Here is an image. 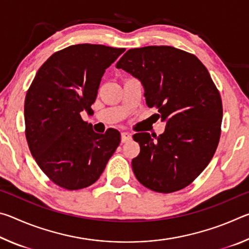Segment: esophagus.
Wrapping results in <instances>:
<instances>
[{
  "label": "esophagus",
  "mask_w": 249,
  "mask_h": 249,
  "mask_svg": "<svg viewBox=\"0 0 249 249\" xmlns=\"http://www.w3.org/2000/svg\"><path fill=\"white\" fill-rule=\"evenodd\" d=\"M130 138H132V134L128 133V132H122L121 133V140H122V142H125L129 141Z\"/></svg>",
  "instance_id": "obj_1"
}]
</instances>
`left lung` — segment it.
<instances>
[{"instance_id":"8db88e82","label":"left lung","mask_w":249,"mask_h":249,"mask_svg":"<svg viewBox=\"0 0 249 249\" xmlns=\"http://www.w3.org/2000/svg\"><path fill=\"white\" fill-rule=\"evenodd\" d=\"M116 68L142 82L146 103L166 122L158 137L137 133L141 153L132 160L137 180L150 190L171 193L190 184L212 159L221 135V95L195 54L171 46L129 49Z\"/></svg>"}]
</instances>
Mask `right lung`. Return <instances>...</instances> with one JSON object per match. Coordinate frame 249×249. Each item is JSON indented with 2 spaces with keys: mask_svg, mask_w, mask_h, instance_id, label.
I'll list each match as a JSON object with an SVG mask.
<instances>
[{
  "mask_svg": "<svg viewBox=\"0 0 249 249\" xmlns=\"http://www.w3.org/2000/svg\"><path fill=\"white\" fill-rule=\"evenodd\" d=\"M124 48L79 44L52 54L25 98V135L37 165L67 190L93 184L121 142L116 129L98 134L81 119L92 111L101 79Z\"/></svg>",
  "mask_w": 249,
  "mask_h": 249,
  "instance_id": "1",
  "label": "right lung"
}]
</instances>
